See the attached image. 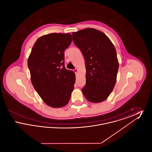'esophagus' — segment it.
Wrapping results in <instances>:
<instances>
[{"label":"esophagus","mask_w":152,"mask_h":152,"mask_svg":"<svg viewBox=\"0 0 152 152\" xmlns=\"http://www.w3.org/2000/svg\"><path fill=\"white\" fill-rule=\"evenodd\" d=\"M73 71H74V72L75 73H76L77 72L78 70H77V68H75V69L73 70Z\"/></svg>","instance_id":"esophagus-1"}]
</instances>
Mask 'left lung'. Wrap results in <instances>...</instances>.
Returning <instances> with one entry per match:
<instances>
[{
  "mask_svg": "<svg viewBox=\"0 0 152 152\" xmlns=\"http://www.w3.org/2000/svg\"><path fill=\"white\" fill-rule=\"evenodd\" d=\"M72 37L86 61V84L83 94L91 102L105 100L115 87L119 66L113 44L104 33L94 28L74 32Z\"/></svg>",
  "mask_w": 152,
  "mask_h": 152,
  "instance_id": "1",
  "label": "left lung"
}]
</instances>
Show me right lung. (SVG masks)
<instances>
[{
	"instance_id": "obj_1",
	"label": "right lung",
	"mask_w": 152,
	"mask_h": 152,
	"mask_svg": "<svg viewBox=\"0 0 152 152\" xmlns=\"http://www.w3.org/2000/svg\"><path fill=\"white\" fill-rule=\"evenodd\" d=\"M72 42L70 34L52 33L39 37L28 59L31 82L44 102L60 108L69 101L75 73L64 66V51Z\"/></svg>"
}]
</instances>
